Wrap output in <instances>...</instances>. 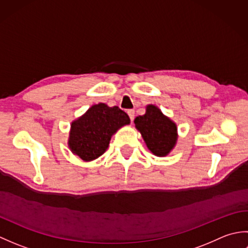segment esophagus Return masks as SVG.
<instances>
[{
    "label": "esophagus",
    "instance_id": "1",
    "mask_svg": "<svg viewBox=\"0 0 248 248\" xmlns=\"http://www.w3.org/2000/svg\"><path fill=\"white\" fill-rule=\"evenodd\" d=\"M128 115L130 116L131 121H133V120H134V117H135V110H134V109H129V110H128Z\"/></svg>",
    "mask_w": 248,
    "mask_h": 248
}]
</instances>
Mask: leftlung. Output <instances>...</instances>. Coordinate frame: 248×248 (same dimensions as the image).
Wrapping results in <instances>:
<instances>
[{
  "label": "left lung",
  "instance_id": "left-lung-1",
  "mask_svg": "<svg viewBox=\"0 0 248 248\" xmlns=\"http://www.w3.org/2000/svg\"><path fill=\"white\" fill-rule=\"evenodd\" d=\"M134 124L147 148L155 155L166 156L175 148L178 140L177 124L163 114L156 105H147L146 113L138 116Z\"/></svg>",
  "mask_w": 248,
  "mask_h": 248
}]
</instances>
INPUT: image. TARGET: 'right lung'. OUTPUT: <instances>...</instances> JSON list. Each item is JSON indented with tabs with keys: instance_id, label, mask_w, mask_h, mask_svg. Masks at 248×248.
Wrapping results in <instances>:
<instances>
[{
	"instance_id": "1",
	"label": "right lung",
	"mask_w": 248,
	"mask_h": 248,
	"mask_svg": "<svg viewBox=\"0 0 248 248\" xmlns=\"http://www.w3.org/2000/svg\"><path fill=\"white\" fill-rule=\"evenodd\" d=\"M127 124L129 116L118 107L93 104L71 123L68 147L81 160L93 161L107 151L112 136Z\"/></svg>"
}]
</instances>
